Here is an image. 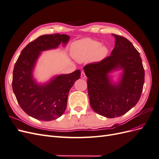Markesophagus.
<instances>
[{
	"label": "esophagus",
	"mask_w": 159,
	"mask_h": 159,
	"mask_svg": "<svg viewBox=\"0 0 159 159\" xmlns=\"http://www.w3.org/2000/svg\"><path fill=\"white\" fill-rule=\"evenodd\" d=\"M81 78H83V79L85 78V71H84V70H82V71H81Z\"/></svg>",
	"instance_id": "1"
}]
</instances>
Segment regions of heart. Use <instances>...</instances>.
Returning <instances> with one entry per match:
<instances>
[{"instance_id":"heart-1","label":"heart","mask_w":159,"mask_h":159,"mask_svg":"<svg viewBox=\"0 0 159 159\" xmlns=\"http://www.w3.org/2000/svg\"><path fill=\"white\" fill-rule=\"evenodd\" d=\"M108 50L105 46H101V43L85 38L77 43L74 46V56L80 61L88 60L93 57L95 60H101L107 56Z\"/></svg>"}]
</instances>
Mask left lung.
<instances>
[{
    "mask_svg": "<svg viewBox=\"0 0 159 159\" xmlns=\"http://www.w3.org/2000/svg\"><path fill=\"white\" fill-rule=\"evenodd\" d=\"M115 47L111 55L84 66L91 108L107 118L120 117L132 109L141 98L145 70L139 52L123 36L112 34ZM118 67L124 73L117 85L110 83L107 74Z\"/></svg>",
    "mask_w": 159,
    "mask_h": 159,
    "instance_id": "1",
    "label": "left lung"
}]
</instances>
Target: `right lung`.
Returning a JSON list of instances; mask_svg holds the SVG:
<instances>
[{
	"label": "right lung",
	"mask_w": 159,
	"mask_h": 159,
	"mask_svg": "<svg viewBox=\"0 0 159 159\" xmlns=\"http://www.w3.org/2000/svg\"><path fill=\"white\" fill-rule=\"evenodd\" d=\"M70 36L55 34L42 35L24 48L14 67L12 86L22 109L41 121H52L63 115L67 107L70 88L80 78V70L60 75L44 85L32 79V70L40 52L56 48L61 42L66 44Z\"/></svg>",
	"instance_id": "add662e5"
}]
</instances>
